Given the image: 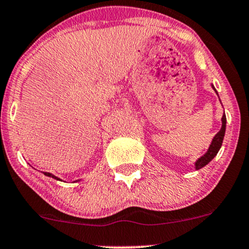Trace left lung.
<instances>
[{"label": "left lung", "instance_id": "8db88e82", "mask_svg": "<svg viewBox=\"0 0 249 249\" xmlns=\"http://www.w3.org/2000/svg\"><path fill=\"white\" fill-rule=\"evenodd\" d=\"M212 88L214 89V87L212 86ZM214 91H215V89H214ZM225 130H226V116H225V112H224L223 117H221L220 131L213 137V139H212V142H211L210 147H209V149H208V152H206L203 157H200L198 160L196 161V163H195V168H196V170H198L200 168H203L204 166H206V164L210 162L212 159L217 155V153L219 152V149L221 147V143H223L224 136H225Z\"/></svg>", "mask_w": 249, "mask_h": 249}]
</instances>
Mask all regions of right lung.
<instances>
[{"mask_svg":"<svg viewBox=\"0 0 249 249\" xmlns=\"http://www.w3.org/2000/svg\"><path fill=\"white\" fill-rule=\"evenodd\" d=\"M44 175H46V176H49V178H55V179H59V181H60V178H56V176H54V175H53V174H51V173H46V172H44Z\"/></svg>","mask_w":249,"mask_h":249,"instance_id":"obj_1","label":"right lung"}]
</instances>
